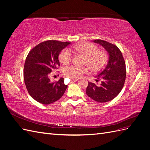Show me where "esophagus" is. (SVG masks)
Returning <instances> with one entry per match:
<instances>
[{
  "instance_id": "obj_1",
  "label": "esophagus",
  "mask_w": 150,
  "mask_h": 150,
  "mask_svg": "<svg viewBox=\"0 0 150 150\" xmlns=\"http://www.w3.org/2000/svg\"><path fill=\"white\" fill-rule=\"evenodd\" d=\"M78 79H72V81H73V82H76V81H78Z\"/></svg>"
}]
</instances>
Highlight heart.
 I'll return each mask as SVG.
<instances>
[{
	"label": "heart",
	"instance_id": "obj_1",
	"mask_svg": "<svg viewBox=\"0 0 150 150\" xmlns=\"http://www.w3.org/2000/svg\"><path fill=\"white\" fill-rule=\"evenodd\" d=\"M72 49L86 56L84 64L87 65L94 72L99 71L104 67L107 62L108 56L104 51H99L96 45L90 42H83L72 46ZM72 54L69 49L65 48L59 55V59L62 64L67 65L71 62ZM88 66H78L71 65L64 67L63 73L71 79L79 78L83 75L88 73Z\"/></svg>",
	"mask_w": 150,
	"mask_h": 150
}]
</instances>
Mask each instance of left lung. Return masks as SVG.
Instances as JSON below:
<instances>
[{"instance_id":"1","label":"left lung","mask_w":150,"mask_h":150,"mask_svg":"<svg viewBox=\"0 0 150 150\" xmlns=\"http://www.w3.org/2000/svg\"><path fill=\"white\" fill-rule=\"evenodd\" d=\"M93 42L100 44L106 50L109 59L105 67L96 76V81L100 84L88 82L86 92L93 100L99 103L110 101L121 92L126 79V64L120 49L116 45L101 39Z\"/></svg>"}]
</instances>
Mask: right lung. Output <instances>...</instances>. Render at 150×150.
I'll return each mask as SVG.
<instances>
[{"label":"right lung","instance_id":"obj_1","mask_svg":"<svg viewBox=\"0 0 150 150\" xmlns=\"http://www.w3.org/2000/svg\"><path fill=\"white\" fill-rule=\"evenodd\" d=\"M70 44L49 40L38 44L29 52L24 64V80L29 94L35 101L49 104L63 96L67 87L64 79L51 82L49 75L60 66L59 54Z\"/></svg>","mask_w":150,"mask_h":150}]
</instances>
